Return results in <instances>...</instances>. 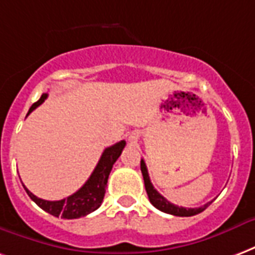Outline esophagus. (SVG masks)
Masks as SVG:
<instances>
[{"label":"esophagus","mask_w":255,"mask_h":255,"mask_svg":"<svg viewBox=\"0 0 255 255\" xmlns=\"http://www.w3.org/2000/svg\"><path fill=\"white\" fill-rule=\"evenodd\" d=\"M131 139H135V136H131Z\"/></svg>","instance_id":"esophagus-1"}]
</instances>
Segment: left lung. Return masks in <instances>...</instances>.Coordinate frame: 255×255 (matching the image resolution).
Wrapping results in <instances>:
<instances>
[{"instance_id": "8db88e82", "label": "left lung", "mask_w": 255, "mask_h": 255, "mask_svg": "<svg viewBox=\"0 0 255 255\" xmlns=\"http://www.w3.org/2000/svg\"><path fill=\"white\" fill-rule=\"evenodd\" d=\"M140 170H142L143 180H144V186H146L147 196H148V200L156 209H159L162 212H166V214L174 215V216H193V215H197L200 212H203L207 207H208L211 203H207L203 207H199V208H184V207H178V205L171 204L170 201L158 193V190L152 186L151 181H150V177H148V171H147L146 163L144 161H140Z\"/></svg>"}]
</instances>
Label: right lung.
Masks as SVG:
<instances>
[{
    "label": "right lung",
    "instance_id": "add662e5",
    "mask_svg": "<svg viewBox=\"0 0 255 255\" xmlns=\"http://www.w3.org/2000/svg\"><path fill=\"white\" fill-rule=\"evenodd\" d=\"M47 96H48L47 93L41 94L40 99L31 107L28 115L33 109L37 108L40 104H43V101L47 99ZM124 146H126V140H122V142L105 148L103 155L100 158L99 163L96 166V169L88 178V181L85 182L84 186L80 188L71 196L66 197V199L58 200V201H48V200L39 199L33 193H31L25 186L24 188L27 190L28 196L41 209H44L46 212L51 214L52 216H56V218L60 216L63 219H78L82 218V216H86L90 212L96 211L103 203L109 173L112 170L113 163L118 161V158L122 154Z\"/></svg>",
    "mask_w": 255,
    "mask_h": 255
}]
</instances>
